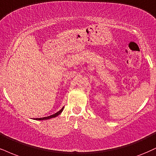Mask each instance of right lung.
<instances>
[{
    "label": "right lung",
    "instance_id": "right-lung-1",
    "mask_svg": "<svg viewBox=\"0 0 156 156\" xmlns=\"http://www.w3.org/2000/svg\"><path fill=\"white\" fill-rule=\"evenodd\" d=\"M63 109H64V108H62L61 110H60L59 112H56V113H55V114H54V115H50V116H47V117H44V118H40V119H35V120H47V119H51V118H55V117H57V115H59V114L61 113L62 112Z\"/></svg>",
    "mask_w": 156,
    "mask_h": 156
}]
</instances>
